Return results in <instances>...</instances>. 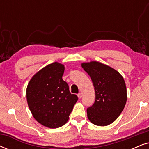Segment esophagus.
I'll return each mask as SVG.
<instances>
[{
	"label": "esophagus",
	"mask_w": 149,
	"mask_h": 149,
	"mask_svg": "<svg viewBox=\"0 0 149 149\" xmlns=\"http://www.w3.org/2000/svg\"><path fill=\"white\" fill-rule=\"evenodd\" d=\"M77 96H78V97L79 99H81V97H82V93H79L78 95H77Z\"/></svg>",
	"instance_id": "1"
}]
</instances>
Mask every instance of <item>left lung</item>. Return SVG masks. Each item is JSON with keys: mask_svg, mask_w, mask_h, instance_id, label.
Wrapping results in <instances>:
<instances>
[{"mask_svg": "<svg viewBox=\"0 0 149 149\" xmlns=\"http://www.w3.org/2000/svg\"><path fill=\"white\" fill-rule=\"evenodd\" d=\"M81 66L90 76L94 87L95 100L87 109L93 124L107 126L121 115L127 101V89L122 75L111 66L96 61L84 62Z\"/></svg>", "mask_w": 149, "mask_h": 149, "instance_id": "left-lung-1", "label": "left lung"}]
</instances>
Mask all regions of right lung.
<instances>
[{
	"label": "right lung",
	"instance_id": "add662e5",
	"mask_svg": "<svg viewBox=\"0 0 149 149\" xmlns=\"http://www.w3.org/2000/svg\"><path fill=\"white\" fill-rule=\"evenodd\" d=\"M64 66L59 62L48 64L38 71L28 83L26 99L32 116L49 128L64 125L78 97L71 94L63 81Z\"/></svg>",
	"mask_w": 149,
	"mask_h": 149
}]
</instances>
